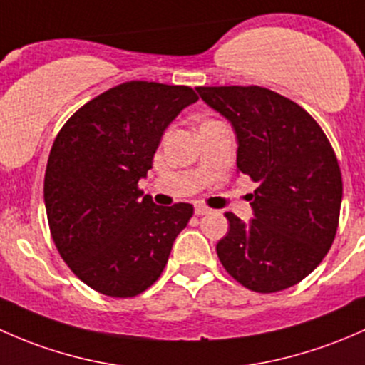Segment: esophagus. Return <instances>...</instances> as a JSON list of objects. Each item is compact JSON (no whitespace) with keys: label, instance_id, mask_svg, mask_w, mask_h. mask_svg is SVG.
Listing matches in <instances>:
<instances>
[{"label":"esophagus","instance_id":"34e87169","mask_svg":"<svg viewBox=\"0 0 365 365\" xmlns=\"http://www.w3.org/2000/svg\"><path fill=\"white\" fill-rule=\"evenodd\" d=\"M210 212H212V209L205 207V205H197V207H195V214H197V216H205V214Z\"/></svg>","mask_w":365,"mask_h":365}]
</instances>
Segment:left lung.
Instances as JSON below:
<instances>
[{"mask_svg": "<svg viewBox=\"0 0 365 365\" xmlns=\"http://www.w3.org/2000/svg\"><path fill=\"white\" fill-rule=\"evenodd\" d=\"M237 137V174L257 182L247 195L253 220L227 212L216 244L227 272L258 294L309 276L332 246L343 179L329 138L295 101L260 86L197 88Z\"/></svg>", "mask_w": 365, "mask_h": 365, "instance_id": "1", "label": "left lung"}]
</instances>
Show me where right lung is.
<instances>
[{
  "mask_svg": "<svg viewBox=\"0 0 365 365\" xmlns=\"http://www.w3.org/2000/svg\"><path fill=\"white\" fill-rule=\"evenodd\" d=\"M198 96L131 81L78 108L52 144L43 200L63 260L88 287L135 297L163 272L191 204L156 205L138 190L168 125Z\"/></svg>",
  "mask_w": 365,
  "mask_h": 365,
  "instance_id": "obj_1",
  "label": "right lung"
}]
</instances>
